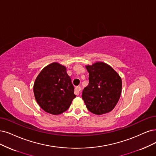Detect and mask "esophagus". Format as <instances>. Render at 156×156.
I'll use <instances>...</instances> for the list:
<instances>
[{"mask_svg":"<svg viewBox=\"0 0 156 156\" xmlns=\"http://www.w3.org/2000/svg\"><path fill=\"white\" fill-rule=\"evenodd\" d=\"M81 90V87H78V86H77V87H75V89H74V94L76 95H79L80 94V91Z\"/></svg>","mask_w":156,"mask_h":156,"instance_id":"34e87169","label":"esophagus"}]
</instances>
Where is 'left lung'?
Segmentation results:
<instances>
[{
	"label": "left lung",
	"mask_w": 156,
	"mask_h": 156,
	"mask_svg": "<svg viewBox=\"0 0 156 156\" xmlns=\"http://www.w3.org/2000/svg\"><path fill=\"white\" fill-rule=\"evenodd\" d=\"M89 83L82 93L88 110L101 115L112 111L122 94V81L119 74L107 63L98 62L85 66Z\"/></svg>",
	"instance_id": "8db88e82"
}]
</instances>
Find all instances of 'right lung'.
Here are the masks:
<instances>
[{"instance_id": "right-lung-1", "label": "right lung", "mask_w": 156, "mask_h": 156, "mask_svg": "<svg viewBox=\"0 0 156 156\" xmlns=\"http://www.w3.org/2000/svg\"><path fill=\"white\" fill-rule=\"evenodd\" d=\"M33 92L39 106L53 115L66 111L76 97L66 66L58 62L50 63L40 71L34 81Z\"/></svg>"}]
</instances>
